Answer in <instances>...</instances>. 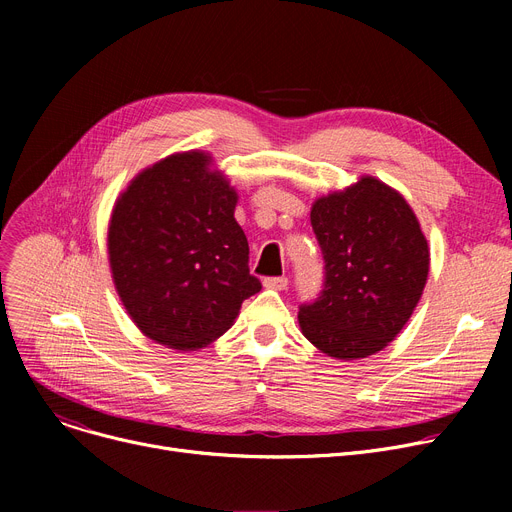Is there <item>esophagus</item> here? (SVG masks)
<instances>
[{
	"mask_svg": "<svg viewBox=\"0 0 512 512\" xmlns=\"http://www.w3.org/2000/svg\"><path fill=\"white\" fill-rule=\"evenodd\" d=\"M265 288H274V290H284L288 288V278L286 276H272L263 280Z\"/></svg>",
	"mask_w": 512,
	"mask_h": 512,
	"instance_id": "obj_1",
	"label": "esophagus"
}]
</instances>
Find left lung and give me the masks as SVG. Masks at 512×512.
<instances>
[{
	"label": "left lung",
	"instance_id": "1",
	"mask_svg": "<svg viewBox=\"0 0 512 512\" xmlns=\"http://www.w3.org/2000/svg\"><path fill=\"white\" fill-rule=\"evenodd\" d=\"M311 226L324 286L299 307L305 338L336 359L382 351L407 324L429 272L427 240L413 209L371 176L315 201Z\"/></svg>",
	"mask_w": 512,
	"mask_h": 512
}]
</instances>
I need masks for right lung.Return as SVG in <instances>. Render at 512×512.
Returning a JSON list of instances; mask_svg holds the SVG:
<instances>
[{"label": "right lung", "instance_id": "1", "mask_svg": "<svg viewBox=\"0 0 512 512\" xmlns=\"http://www.w3.org/2000/svg\"><path fill=\"white\" fill-rule=\"evenodd\" d=\"M191 151L141 172L118 199L107 251L120 299L139 330L178 351L222 336L261 290L236 193Z\"/></svg>", "mask_w": 512, "mask_h": 512}]
</instances>
